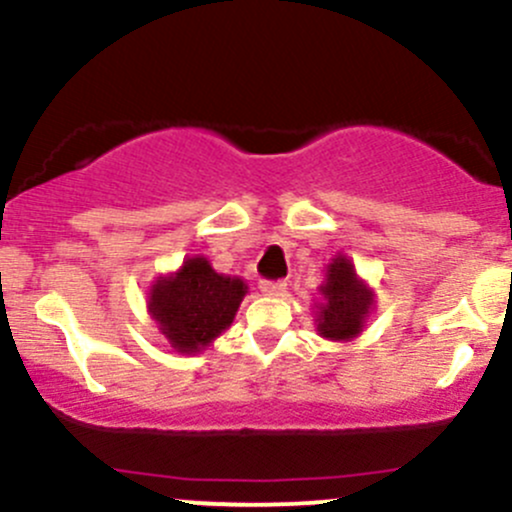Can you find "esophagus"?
Returning a JSON list of instances; mask_svg holds the SVG:
<instances>
[{
	"mask_svg": "<svg viewBox=\"0 0 512 512\" xmlns=\"http://www.w3.org/2000/svg\"><path fill=\"white\" fill-rule=\"evenodd\" d=\"M287 285L282 280H262L260 282V292L270 294V297H280V294H285Z\"/></svg>",
	"mask_w": 512,
	"mask_h": 512,
	"instance_id": "esophagus-1",
	"label": "esophagus"
}]
</instances>
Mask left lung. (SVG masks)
<instances>
[{
	"mask_svg": "<svg viewBox=\"0 0 512 512\" xmlns=\"http://www.w3.org/2000/svg\"><path fill=\"white\" fill-rule=\"evenodd\" d=\"M319 292L324 297L317 312L319 337L332 342H349L359 337L374 307V292L359 280L352 260L344 255L334 257L327 265V280Z\"/></svg>",
	"mask_w": 512,
	"mask_h": 512,
	"instance_id": "left-lung-1",
	"label": "left lung"
}]
</instances>
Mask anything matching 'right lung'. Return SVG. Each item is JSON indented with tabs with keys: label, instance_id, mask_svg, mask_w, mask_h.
I'll return each instance as SVG.
<instances>
[{
	"label": "right lung",
	"instance_id": "right-lung-1",
	"mask_svg": "<svg viewBox=\"0 0 512 512\" xmlns=\"http://www.w3.org/2000/svg\"><path fill=\"white\" fill-rule=\"evenodd\" d=\"M245 292L240 277L218 275L205 257H188L178 272L153 282L148 312L175 352L193 354L230 327Z\"/></svg>",
	"mask_w": 512,
	"mask_h": 512
}]
</instances>
